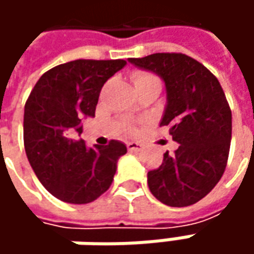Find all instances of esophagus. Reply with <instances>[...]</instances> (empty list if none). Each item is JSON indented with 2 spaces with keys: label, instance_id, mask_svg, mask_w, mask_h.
Here are the masks:
<instances>
[{
  "label": "esophagus",
  "instance_id": "1",
  "mask_svg": "<svg viewBox=\"0 0 254 254\" xmlns=\"http://www.w3.org/2000/svg\"><path fill=\"white\" fill-rule=\"evenodd\" d=\"M127 148H128V151H140L141 150V144H138V142H127Z\"/></svg>",
  "mask_w": 254,
  "mask_h": 254
}]
</instances>
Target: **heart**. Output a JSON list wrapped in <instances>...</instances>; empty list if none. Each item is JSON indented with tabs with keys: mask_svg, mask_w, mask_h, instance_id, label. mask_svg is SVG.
I'll list each match as a JSON object with an SVG mask.
<instances>
[{
	"mask_svg": "<svg viewBox=\"0 0 254 254\" xmlns=\"http://www.w3.org/2000/svg\"><path fill=\"white\" fill-rule=\"evenodd\" d=\"M131 77H132V82H134V84H140L142 83V82H147V80L157 79L154 74L147 73V72H142V70H137V72H134Z\"/></svg>",
	"mask_w": 254,
	"mask_h": 254,
	"instance_id": "b5f03b06",
	"label": "heart"
}]
</instances>
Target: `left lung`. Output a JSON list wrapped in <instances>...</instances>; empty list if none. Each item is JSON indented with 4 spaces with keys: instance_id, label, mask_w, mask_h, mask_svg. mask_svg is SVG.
Segmentation results:
<instances>
[{
    "instance_id": "left-lung-1",
    "label": "left lung",
    "mask_w": 254,
    "mask_h": 254,
    "mask_svg": "<svg viewBox=\"0 0 254 254\" xmlns=\"http://www.w3.org/2000/svg\"><path fill=\"white\" fill-rule=\"evenodd\" d=\"M134 66L165 82L167 106L160 126H168L178 148L164 154L148 172V188L168 206H190L206 196L222 178L232 138V112L219 80L184 54L130 58Z\"/></svg>"
}]
</instances>
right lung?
<instances>
[{
	"instance_id": "right-lung-1",
	"label": "right lung",
	"mask_w": 254,
	"mask_h": 254,
	"mask_svg": "<svg viewBox=\"0 0 254 254\" xmlns=\"http://www.w3.org/2000/svg\"><path fill=\"white\" fill-rule=\"evenodd\" d=\"M126 64L123 59H77L45 72L34 86L25 103V152L55 198L89 203L110 188L127 147L112 140L106 147L89 148L70 135L82 134V120L94 117L103 84Z\"/></svg>"
}]
</instances>
